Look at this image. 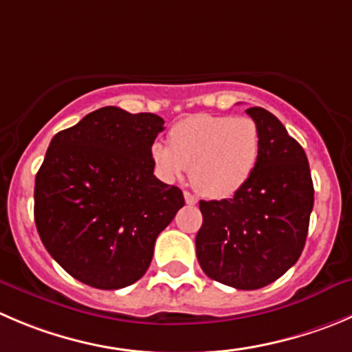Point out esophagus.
I'll return each instance as SVG.
<instances>
[{
	"label": "esophagus",
	"mask_w": 352,
	"mask_h": 352,
	"mask_svg": "<svg viewBox=\"0 0 352 352\" xmlns=\"http://www.w3.org/2000/svg\"><path fill=\"white\" fill-rule=\"evenodd\" d=\"M185 202L188 204V206H195L197 204V197L192 195L190 192H185Z\"/></svg>",
	"instance_id": "obj_1"
}]
</instances>
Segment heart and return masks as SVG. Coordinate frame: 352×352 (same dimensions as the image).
Returning a JSON list of instances; mask_svg holds the SVG:
<instances>
[{
    "label": "heart",
    "mask_w": 352,
    "mask_h": 352,
    "mask_svg": "<svg viewBox=\"0 0 352 352\" xmlns=\"http://www.w3.org/2000/svg\"><path fill=\"white\" fill-rule=\"evenodd\" d=\"M259 152V128L252 119L195 113L174 124L169 145L153 143L152 159L166 179L174 182L190 169L200 193L223 199L249 182Z\"/></svg>",
    "instance_id": "obj_1"
}]
</instances>
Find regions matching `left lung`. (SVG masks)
<instances>
[{"instance_id": "obj_1", "label": "left lung", "mask_w": 352, "mask_h": 352, "mask_svg": "<svg viewBox=\"0 0 352 352\" xmlns=\"http://www.w3.org/2000/svg\"><path fill=\"white\" fill-rule=\"evenodd\" d=\"M259 128L261 152L249 182L223 200H200L204 223L197 259L209 278L240 290L278 280L306 243L314 188L304 148L276 117L247 109Z\"/></svg>"}]
</instances>
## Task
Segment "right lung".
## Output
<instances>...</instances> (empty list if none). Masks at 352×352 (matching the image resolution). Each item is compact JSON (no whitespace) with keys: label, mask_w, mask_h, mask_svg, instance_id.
Here are the masks:
<instances>
[{"label":"right lung","mask_w":352,"mask_h":352,"mask_svg":"<svg viewBox=\"0 0 352 352\" xmlns=\"http://www.w3.org/2000/svg\"><path fill=\"white\" fill-rule=\"evenodd\" d=\"M155 113L103 107L53 136L36 174L34 219L50 256L79 282L116 290L148 270L159 233L185 206L153 176Z\"/></svg>","instance_id":"1"}]
</instances>
